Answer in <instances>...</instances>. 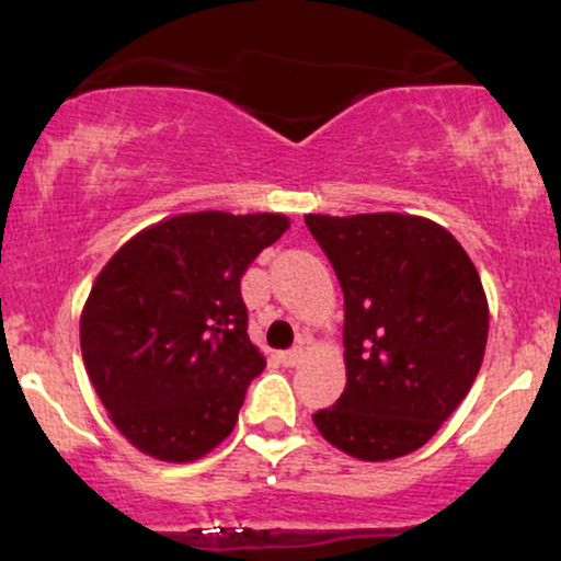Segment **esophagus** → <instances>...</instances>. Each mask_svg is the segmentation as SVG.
<instances>
[{
    "label": "esophagus",
    "instance_id": "esophagus-1",
    "mask_svg": "<svg viewBox=\"0 0 561 561\" xmlns=\"http://www.w3.org/2000/svg\"><path fill=\"white\" fill-rule=\"evenodd\" d=\"M302 356H306V351H302L300 345H298V347H293V351H285V353H279L282 364H285V366H298V364L302 362Z\"/></svg>",
    "mask_w": 561,
    "mask_h": 561
}]
</instances>
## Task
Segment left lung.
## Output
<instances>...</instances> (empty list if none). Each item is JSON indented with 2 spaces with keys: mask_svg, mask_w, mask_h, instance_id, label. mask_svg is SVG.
<instances>
[{
  "mask_svg": "<svg viewBox=\"0 0 561 561\" xmlns=\"http://www.w3.org/2000/svg\"><path fill=\"white\" fill-rule=\"evenodd\" d=\"M306 227L345 295V390L313 414L362 461L422 448L459 409L488 343L480 274L440 224L405 214L319 216Z\"/></svg>",
  "mask_w": 561,
  "mask_h": 561,
  "instance_id": "8db88e82",
  "label": "left lung"
}]
</instances>
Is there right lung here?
I'll list each match as a JSON object with an SVG mask.
<instances>
[{
  "label": "right lung",
  "instance_id": "1",
  "mask_svg": "<svg viewBox=\"0 0 561 561\" xmlns=\"http://www.w3.org/2000/svg\"><path fill=\"white\" fill-rule=\"evenodd\" d=\"M289 229L282 214L199 210L131 237L94 279L81 356L121 435L160 461H195L229 437L266 366L248 337L240 279Z\"/></svg>",
  "mask_w": 561,
  "mask_h": 561
}]
</instances>
